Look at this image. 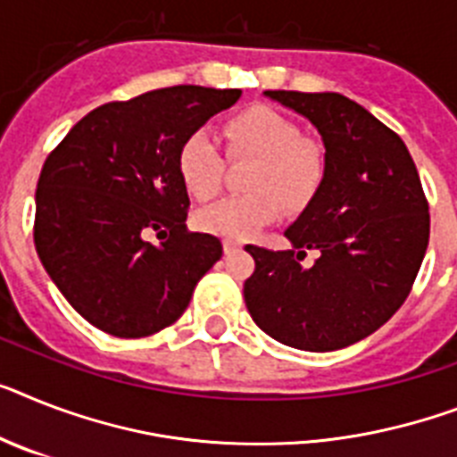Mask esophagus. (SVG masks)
Returning a JSON list of instances; mask_svg holds the SVG:
<instances>
[{
  "label": "esophagus",
  "instance_id": "34e87169",
  "mask_svg": "<svg viewBox=\"0 0 457 457\" xmlns=\"http://www.w3.org/2000/svg\"><path fill=\"white\" fill-rule=\"evenodd\" d=\"M224 252H236V250H240V243H237V240H233V237H224Z\"/></svg>",
  "mask_w": 457,
  "mask_h": 457
}]
</instances>
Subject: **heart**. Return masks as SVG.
Listing matches in <instances>:
<instances>
[{
	"instance_id": "1",
	"label": "heart",
	"mask_w": 457,
	"mask_h": 457,
	"mask_svg": "<svg viewBox=\"0 0 457 457\" xmlns=\"http://www.w3.org/2000/svg\"><path fill=\"white\" fill-rule=\"evenodd\" d=\"M226 154L254 156L247 177L250 194L231 195L198 212L203 231L226 237H247L280 214V207L299 210L320 191L327 175V154L318 139L301 135L299 123L269 104H250L221 123ZM177 172L195 201H210L221 191L226 158L203 130L184 137L177 152Z\"/></svg>"
}]
</instances>
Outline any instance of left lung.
<instances>
[{
  "label": "left lung",
  "mask_w": 457,
  "mask_h": 457,
  "mask_svg": "<svg viewBox=\"0 0 457 457\" xmlns=\"http://www.w3.org/2000/svg\"><path fill=\"white\" fill-rule=\"evenodd\" d=\"M266 96L318 128L327 175L285 231L292 250L245 247L254 259L245 305L259 329L289 348H345L386 324L416 282L429 243L423 184L402 137L357 102L338 93Z\"/></svg>",
  "instance_id": "1"
}]
</instances>
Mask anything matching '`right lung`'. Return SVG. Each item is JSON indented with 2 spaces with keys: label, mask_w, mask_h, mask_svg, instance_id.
Returning a JSON list of instances; mask_svg holds the SVG:
<instances>
[{
  "label": "right lung",
  "mask_w": 457,
  "mask_h": 457,
  "mask_svg": "<svg viewBox=\"0 0 457 457\" xmlns=\"http://www.w3.org/2000/svg\"><path fill=\"white\" fill-rule=\"evenodd\" d=\"M243 90L170 86L100 104L46 156L34 247L55 287L93 327L152 337L182 318L221 243L187 228L177 172L187 135ZM156 232L158 244L145 240Z\"/></svg>",
  "instance_id": "right-lung-1"
}]
</instances>
